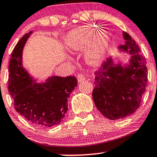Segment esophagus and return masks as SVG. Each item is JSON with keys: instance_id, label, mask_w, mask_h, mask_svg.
<instances>
[{"instance_id": "34e87169", "label": "esophagus", "mask_w": 157, "mask_h": 157, "mask_svg": "<svg viewBox=\"0 0 157 157\" xmlns=\"http://www.w3.org/2000/svg\"><path fill=\"white\" fill-rule=\"evenodd\" d=\"M77 78H78V82L80 83V82H81V81H83L85 80L86 77L84 76V75H83V74H78V76H77Z\"/></svg>"}]
</instances>
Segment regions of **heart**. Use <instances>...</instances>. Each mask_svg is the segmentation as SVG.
<instances>
[{"label":"heart","instance_id":"heart-1","mask_svg":"<svg viewBox=\"0 0 157 157\" xmlns=\"http://www.w3.org/2000/svg\"><path fill=\"white\" fill-rule=\"evenodd\" d=\"M95 33V29L86 25L73 30L66 37V42L70 48L77 51L86 48L94 36L85 54L86 62L91 66H97L103 61L109 42V36L105 31Z\"/></svg>","mask_w":157,"mask_h":157}]
</instances>
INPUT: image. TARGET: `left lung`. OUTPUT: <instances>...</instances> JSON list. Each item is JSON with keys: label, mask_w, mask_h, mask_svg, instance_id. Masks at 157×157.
<instances>
[{"label": "left lung", "mask_w": 157, "mask_h": 157, "mask_svg": "<svg viewBox=\"0 0 157 157\" xmlns=\"http://www.w3.org/2000/svg\"><path fill=\"white\" fill-rule=\"evenodd\" d=\"M125 44L119 46L130 54L129 64L113 63L110 57L95 73L92 96L98 111L111 120L123 119L134 113L139 107L147 82L145 58L135 40L123 32Z\"/></svg>", "instance_id": "left-lung-1"}]
</instances>
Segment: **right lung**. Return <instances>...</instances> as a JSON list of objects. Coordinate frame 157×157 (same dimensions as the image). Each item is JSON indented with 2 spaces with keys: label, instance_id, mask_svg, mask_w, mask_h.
<instances>
[{
  "label": "right lung",
  "instance_id": "1",
  "mask_svg": "<svg viewBox=\"0 0 157 157\" xmlns=\"http://www.w3.org/2000/svg\"><path fill=\"white\" fill-rule=\"evenodd\" d=\"M32 31L16 45L9 63L8 91L16 111L33 125L48 128L59 124L68 111V98L77 86L75 76L48 77L36 83L22 65L24 45Z\"/></svg>",
  "mask_w": 157,
  "mask_h": 157
}]
</instances>
